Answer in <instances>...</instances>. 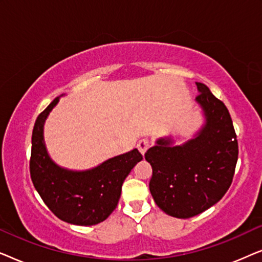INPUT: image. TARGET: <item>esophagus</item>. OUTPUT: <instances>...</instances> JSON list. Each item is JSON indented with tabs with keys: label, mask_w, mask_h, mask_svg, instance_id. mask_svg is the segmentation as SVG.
<instances>
[{
	"label": "esophagus",
	"mask_w": 262,
	"mask_h": 262,
	"mask_svg": "<svg viewBox=\"0 0 262 262\" xmlns=\"http://www.w3.org/2000/svg\"><path fill=\"white\" fill-rule=\"evenodd\" d=\"M137 148H138L139 151H141L142 155H144L146 150H148V149L150 148V142H149V139H148V138H142V139H139L138 143H137Z\"/></svg>",
	"instance_id": "1"
}]
</instances>
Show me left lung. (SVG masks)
<instances>
[{"instance_id":"8db88e82","label":"left lung","mask_w":262,"mask_h":262,"mask_svg":"<svg viewBox=\"0 0 262 262\" xmlns=\"http://www.w3.org/2000/svg\"><path fill=\"white\" fill-rule=\"evenodd\" d=\"M195 100L205 125L194 138L171 145L161 138L145 152L151 164L149 188L156 205L177 218H189L220 202L230 187L238 156L237 136L230 113L204 83Z\"/></svg>"}]
</instances>
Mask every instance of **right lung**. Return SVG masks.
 <instances>
[{"label": "right lung", "instance_id": "right-lung-1", "mask_svg": "<svg viewBox=\"0 0 262 262\" xmlns=\"http://www.w3.org/2000/svg\"><path fill=\"white\" fill-rule=\"evenodd\" d=\"M57 102L58 98L35 120L30 160L32 182L42 202L59 220L75 225L98 224L117 207L124 180L143 156L134 149L84 171L57 166L46 151L42 136L46 117Z\"/></svg>", "mask_w": 262, "mask_h": 262}]
</instances>
